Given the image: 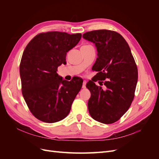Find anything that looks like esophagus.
Here are the masks:
<instances>
[{
	"mask_svg": "<svg viewBox=\"0 0 159 159\" xmlns=\"http://www.w3.org/2000/svg\"><path fill=\"white\" fill-rule=\"evenodd\" d=\"M86 83H87V82H86V81H83V85H82V88H85V85H86Z\"/></svg>",
	"mask_w": 159,
	"mask_h": 159,
	"instance_id": "1",
	"label": "esophagus"
}]
</instances>
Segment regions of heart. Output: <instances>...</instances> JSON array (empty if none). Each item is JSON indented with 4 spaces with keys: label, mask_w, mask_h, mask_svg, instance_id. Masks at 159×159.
Instances as JSON below:
<instances>
[{
    "label": "heart",
    "mask_w": 159,
    "mask_h": 159,
    "mask_svg": "<svg viewBox=\"0 0 159 159\" xmlns=\"http://www.w3.org/2000/svg\"><path fill=\"white\" fill-rule=\"evenodd\" d=\"M88 46H89V45H88V46H82V47L85 48V47H88Z\"/></svg>",
    "instance_id": "heart-1"
}]
</instances>
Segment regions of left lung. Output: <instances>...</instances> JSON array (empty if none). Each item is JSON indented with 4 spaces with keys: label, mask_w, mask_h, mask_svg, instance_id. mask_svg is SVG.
Wrapping results in <instances>:
<instances>
[{
    "label": "left lung",
    "mask_w": 159,
    "mask_h": 159,
    "mask_svg": "<svg viewBox=\"0 0 159 159\" xmlns=\"http://www.w3.org/2000/svg\"><path fill=\"white\" fill-rule=\"evenodd\" d=\"M83 38L93 42L98 57L92 70L98 71L86 87L90 91V115L104 124L116 122L126 113L134 97L138 70L129 44L120 34L108 30L85 32ZM100 80L103 89L94 81Z\"/></svg>",
    "instance_id": "8db88e82"
}]
</instances>
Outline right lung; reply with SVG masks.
<instances>
[{"label":"right lung","mask_w":159,"mask_h":159,"mask_svg":"<svg viewBox=\"0 0 159 159\" xmlns=\"http://www.w3.org/2000/svg\"><path fill=\"white\" fill-rule=\"evenodd\" d=\"M80 33L48 32L36 35L24 50L20 64L22 93L32 115L46 123H56L67 117L79 93L83 80L70 81L57 74L66 64L67 52L78 44Z\"/></svg>","instance_id":"add662e5"}]
</instances>
